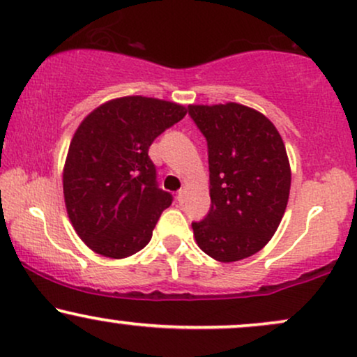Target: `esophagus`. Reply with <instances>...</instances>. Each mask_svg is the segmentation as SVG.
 I'll return each instance as SVG.
<instances>
[{"mask_svg": "<svg viewBox=\"0 0 357 357\" xmlns=\"http://www.w3.org/2000/svg\"><path fill=\"white\" fill-rule=\"evenodd\" d=\"M185 195H187L185 188H180V190L177 192V200H178V204H183V200H185Z\"/></svg>", "mask_w": 357, "mask_h": 357, "instance_id": "34e87169", "label": "esophagus"}]
</instances>
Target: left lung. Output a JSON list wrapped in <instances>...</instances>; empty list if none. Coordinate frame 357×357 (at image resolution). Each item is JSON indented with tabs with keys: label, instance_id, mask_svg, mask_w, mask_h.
<instances>
[{
	"label": "left lung",
	"instance_id": "obj_1",
	"mask_svg": "<svg viewBox=\"0 0 357 357\" xmlns=\"http://www.w3.org/2000/svg\"><path fill=\"white\" fill-rule=\"evenodd\" d=\"M207 140L211 211L192 222L197 244L220 262L262 249L278 230L291 190L282 138L262 113L238 103L190 105Z\"/></svg>",
	"mask_w": 357,
	"mask_h": 357
}]
</instances>
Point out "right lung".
I'll use <instances>...</instances> for the list:
<instances>
[{"instance_id":"right-lung-1","label":"right lung","mask_w":357,"mask_h":357,"mask_svg":"<svg viewBox=\"0 0 357 357\" xmlns=\"http://www.w3.org/2000/svg\"><path fill=\"white\" fill-rule=\"evenodd\" d=\"M185 113L177 103L123 96L91 112L75 132L63 194L75 230L96 254L123 259L150 242L174 197L158 187L149 149Z\"/></svg>"}]
</instances>
